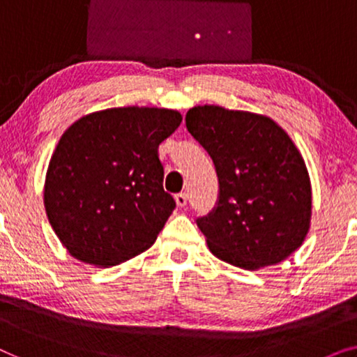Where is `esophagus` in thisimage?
Masks as SVG:
<instances>
[{"instance_id":"1","label":"esophagus","mask_w":357,"mask_h":357,"mask_svg":"<svg viewBox=\"0 0 357 357\" xmlns=\"http://www.w3.org/2000/svg\"><path fill=\"white\" fill-rule=\"evenodd\" d=\"M187 199H188L187 193H178V195H175V203H177L178 208H183L185 204H187Z\"/></svg>"}]
</instances>
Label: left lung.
I'll return each instance as SVG.
<instances>
[{
	"instance_id": "8db88e82",
	"label": "left lung",
	"mask_w": 357,
	"mask_h": 357,
	"mask_svg": "<svg viewBox=\"0 0 357 357\" xmlns=\"http://www.w3.org/2000/svg\"><path fill=\"white\" fill-rule=\"evenodd\" d=\"M185 123L219 180L216 211L198 219L209 252L257 271L292 255L312 219V185L301 151L270 116L197 105Z\"/></svg>"
}]
</instances>
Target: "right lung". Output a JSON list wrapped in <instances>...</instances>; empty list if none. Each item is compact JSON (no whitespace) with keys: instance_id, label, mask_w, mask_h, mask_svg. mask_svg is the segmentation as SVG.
Returning a JSON list of instances; mask_svg holds the SVG:
<instances>
[{"instance_id":"add662e5","label":"right lung","mask_w":357,"mask_h":357,"mask_svg":"<svg viewBox=\"0 0 357 357\" xmlns=\"http://www.w3.org/2000/svg\"><path fill=\"white\" fill-rule=\"evenodd\" d=\"M182 114L114 107L77 119L48 162L43 204L56 237L87 265H120L153 245L175 208L159 144Z\"/></svg>"}]
</instances>
